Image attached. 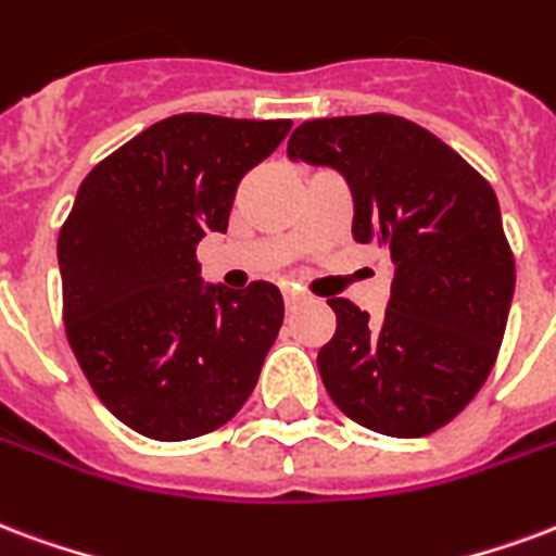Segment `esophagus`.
<instances>
[{"label": "esophagus", "instance_id": "1", "mask_svg": "<svg viewBox=\"0 0 556 556\" xmlns=\"http://www.w3.org/2000/svg\"><path fill=\"white\" fill-rule=\"evenodd\" d=\"M282 300H286V309H298V306H300V303H303V300H306V298H303V294H300V291H294V289H286V291H282Z\"/></svg>", "mask_w": 556, "mask_h": 556}]
</instances>
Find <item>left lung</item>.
I'll return each instance as SVG.
<instances>
[{
    "label": "left lung",
    "mask_w": 556,
    "mask_h": 556,
    "mask_svg": "<svg viewBox=\"0 0 556 556\" xmlns=\"http://www.w3.org/2000/svg\"><path fill=\"white\" fill-rule=\"evenodd\" d=\"M289 159L332 167L353 197V238L389 250L380 320L330 298L336 336L318 351L332 404L374 433L445 427L495 365L516 289L492 185L433 131L394 114L300 123Z\"/></svg>",
    "instance_id": "left-lung-1"
}]
</instances>
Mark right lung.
Wrapping results in <instances>:
<instances>
[{"instance_id":"1","label":"right lung","mask_w":556,"mask_h":556,"mask_svg":"<svg viewBox=\"0 0 556 556\" xmlns=\"http://www.w3.org/2000/svg\"><path fill=\"white\" fill-rule=\"evenodd\" d=\"M289 129L291 121L176 114L79 185L59 232L64 327L90 389L135 433H212L256 389L282 294L270 282L208 286L197 244L226 232L238 182Z\"/></svg>"}]
</instances>
